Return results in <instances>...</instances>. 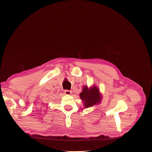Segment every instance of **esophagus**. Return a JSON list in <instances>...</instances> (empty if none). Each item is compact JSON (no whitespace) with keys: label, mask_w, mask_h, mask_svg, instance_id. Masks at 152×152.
I'll list each match as a JSON object with an SVG mask.
<instances>
[{"label":"esophagus","mask_w":152,"mask_h":152,"mask_svg":"<svg viewBox=\"0 0 152 152\" xmlns=\"http://www.w3.org/2000/svg\"><path fill=\"white\" fill-rule=\"evenodd\" d=\"M64 93L67 95H70L72 94V91L70 90H65L64 91Z\"/></svg>","instance_id":"34e87169"}]
</instances>
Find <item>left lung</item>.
Here are the masks:
<instances>
[{"label":"left lung","mask_w":152,"mask_h":152,"mask_svg":"<svg viewBox=\"0 0 152 152\" xmlns=\"http://www.w3.org/2000/svg\"><path fill=\"white\" fill-rule=\"evenodd\" d=\"M81 99L83 101L84 107L88 108L92 107L100 101V94L99 89L96 87L88 89V87H84L83 91L80 94Z\"/></svg>","instance_id":"obj_1"}]
</instances>
